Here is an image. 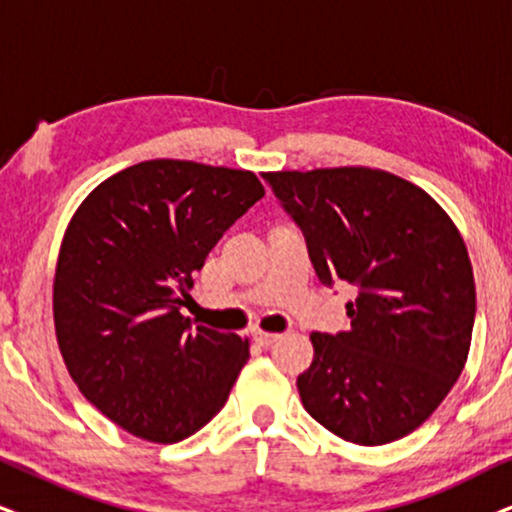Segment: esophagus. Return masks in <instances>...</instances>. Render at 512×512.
Returning a JSON list of instances; mask_svg holds the SVG:
<instances>
[{"instance_id": "esophagus-1", "label": "esophagus", "mask_w": 512, "mask_h": 512, "mask_svg": "<svg viewBox=\"0 0 512 512\" xmlns=\"http://www.w3.org/2000/svg\"><path fill=\"white\" fill-rule=\"evenodd\" d=\"M252 338H255L257 342H260V345H264V347H269V345H274V342H278V340H281V333H267V331H255V333H252Z\"/></svg>"}]
</instances>
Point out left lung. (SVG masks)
<instances>
[{
  "label": "left lung",
  "instance_id": "left-lung-1",
  "mask_svg": "<svg viewBox=\"0 0 512 512\" xmlns=\"http://www.w3.org/2000/svg\"><path fill=\"white\" fill-rule=\"evenodd\" d=\"M307 238L326 286L357 288L352 328L309 335L297 378L309 416L361 446L428 420L468 361L475 276L454 219L409 179L371 167L262 174Z\"/></svg>",
  "mask_w": 512,
  "mask_h": 512
}]
</instances>
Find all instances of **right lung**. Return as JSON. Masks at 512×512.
Returning <instances> with one entry per match:
<instances>
[{"label": "right lung", "instance_id": "right-lung-1", "mask_svg": "<svg viewBox=\"0 0 512 512\" xmlns=\"http://www.w3.org/2000/svg\"><path fill=\"white\" fill-rule=\"evenodd\" d=\"M264 196L255 172L146 160L101 181L70 217L54 274V328L89 404L155 444L222 411L250 340L181 316L193 271Z\"/></svg>", "mask_w": 512, "mask_h": 512}]
</instances>
